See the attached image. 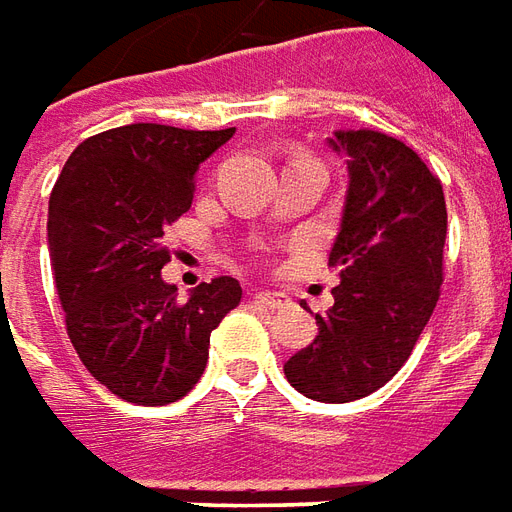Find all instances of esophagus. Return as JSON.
<instances>
[{
	"label": "esophagus",
	"instance_id": "obj_1",
	"mask_svg": "<svg viewBox=\"0 0 512 512\" xmlns=\"http://www.w3.org/2000/svg\"><path fill=\"white\" fill-rule=\"evenodd\" d=\"M256 300H259V303H264L267 308H284L286 303H289V297H286L284 292H259V295H256Z\"/></svg>",
	"mask_w": 512,
	"mask_h": 512
}]
</instances>
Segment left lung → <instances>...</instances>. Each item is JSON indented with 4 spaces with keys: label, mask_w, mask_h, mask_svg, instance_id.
Segmentation results:
<instances>
[{
    "label": "left lung",
    "mask_w": 512,
    "mask_h": 512,
    "mask_svg": "<svg viewBox=\"0 0 512 512\" xmlns=\"http://www.w3.org/2000/svg\"><path fill=\"white\" fill-rule=\"evenodd\" d=\"M347 159L342 226L328 264L339 267L317 339L284 364L317 402H353L386 386L422 336L444 281L447 201L438 176L397 137L333 132Z\"/></svg>",
    "instance_id": "1"
}]
</instances>
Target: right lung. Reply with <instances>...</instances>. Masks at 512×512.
<instances>
[{
    "instance_id": "obj_1",
    "label": "right lung",
    "mask_w": 512,
    "mask_h": 512,
    "mask_svg": "<svg viewBox=\"0 0 512 512\" xmlns=\"http://www.w3.org/2000/svg\"><path fill=\"white\" fill-rule=\"evenodd\" d=\"M234 129L129 123L93 134L49 198V253L65 331L93 378L126 402L168 405L201 380L209 336L242 286L220 275L187 303L162 281L165 228L192 204L195 173Z\"/></svg>"
}]
</instances>
